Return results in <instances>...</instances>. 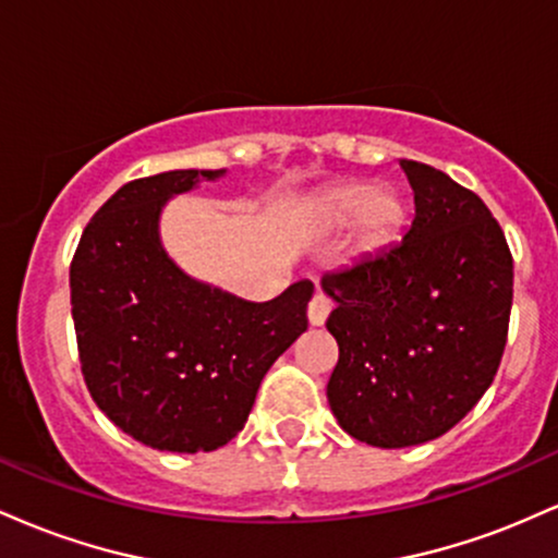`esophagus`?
<instances>
[{
    "label": "esophagus",
    "instance_id": "obj_1",
    "mask_svg": "<svg viewBox=\"0 0 558 558\" xmlns=\"http://www.w3.org/2000/svg\"><path fill=\"white\" fill-rule=\"evenodd\" d=\"M330 312H332V299L328 296V293L317 291L310 301V310H306V315H310V323L315 325V328H319V325H325V319H328Z\"/></svg>",
    "mask_w": 558,
    "mask_h": 558
}]
</instances>
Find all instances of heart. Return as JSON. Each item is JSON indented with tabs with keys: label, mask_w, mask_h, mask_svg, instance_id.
<instances>
[{
	"label": "heart",
	"mask_w": 558,
	"mask_h": 558,
	"mask_svg": "<svg viewBox=\"0 0 558 558\" xmlns=\"http://www.w3.org/2000/svg\"><path fill=\"white\" fill-rule=\"evenodd\" d=\"M315 222L323 230L354 226L360 248L375 252L399 239L407 222V207L393 189H375L373 183H341L317 198Z\"/></svg>",
	"instance_id": "b5f03b06"
}]
</instances>
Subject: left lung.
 Returning a JSON list of instances; mask_svg holds the SVG:
<instances>
[{
    "instance_id": "obj_1",
    "label": "left lung",
    "mask_w": 558,
    "mask_h": 558,
    "mask_svg": "<svg viewBox=\"0 0 558 558\" xmlns=\"http://www.w3.org/2000/svg\"><path fill=\"white\" fill-rule=\"evenodd\" d=\"M414 220L401 243L323 275L336 301L328 401L351 438L420 446L490 388L509 336L514 259L483 198L430 165L401 159Z\"/></svg>"
}]
</instances>
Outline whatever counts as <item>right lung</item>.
<instances>
[{"label": "right lung", "mask_w": 558, "mask_h": 558, "mask_svg": "<svg viewBox=\"0 0 558 558\" xmlns=\"http://www.w3.org/2000/svg\"><path fill=\"white\" fill-rule=\"evenodd\" d=\"M222 170H170L112 194L70 262L81 373L120 430L159 451H215L243 430L262 377L306 330L310 280L254 304L172 265L157 222Z\"/></svg>", "instance_id": "add662e5"}]
</instances>
